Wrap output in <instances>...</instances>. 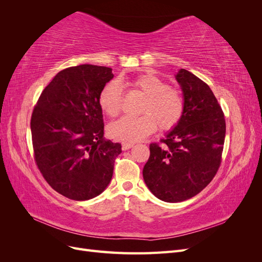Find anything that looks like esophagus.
<instances>
[{
    "instance_id": "esophagus-1",
    "label": "esophagus",
    "mask_w": 262,
    "mask_h": 262,
    "mask_svg": "<svg viewBox=\"0 0 262 262\" xmlns=\"http://www.w3.org/2000/svg\"><path fill=\"white\" fill-rule=\"evenodd\" d=\"M133 145H134V143H132V142H123V143H122V149L126 150V149L131 148Z\"/></svg>"
}]
</instances>
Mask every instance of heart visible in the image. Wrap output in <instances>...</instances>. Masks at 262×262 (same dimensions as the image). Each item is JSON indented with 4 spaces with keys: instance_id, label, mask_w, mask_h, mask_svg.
<instances>
[{
    "instance_id": "heart-1",
    "label": "heart",
    "mask_w": 262,
    "mask_h": 262,
    "mask_svg": "<svg viewBox=\"0 0 262 262\" xmlns=\"http://www.w3.org/2000/svg\"><path fill=\"white\" fill-rule=\"evenodd\" d=\"M131 89L143 93L146 99L140 117L125 116L108 126L109 136L122 142H137L156 131L157 123L162 130H171L179 123L185 113V100L175 87L152 74L140 75L130 81ZM99 106L109 117L120 113L121 89L116 82L108 83L99 95Z\"/></svg>"
}]
</instances>
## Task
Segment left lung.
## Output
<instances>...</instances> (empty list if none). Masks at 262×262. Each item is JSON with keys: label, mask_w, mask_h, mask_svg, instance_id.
I'll use <instances>...</instances> for the list:
<instances>
[{"label": "left lung", "mask_w": 262, "mask_h": 262, "mask_svg": "<svg viewBox=\"0 0 262 262\" xmlns=\"http://www.w3.org/2000/svg\"><path fill=\"white\" fill-rule=\"evenodd\" d=\"M185 100L179 123L161 142L150 143L143 168L147 188L165 202L194 196L216 175L222 162L226 124L223 110L207 83L189 71L176 75Z\"/></svg>", "instance_id": "obj_1"}]
</instances>
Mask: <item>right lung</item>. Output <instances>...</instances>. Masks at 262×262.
Masks as SVG:
<instances>
[{
  "label": "right lung",
  "mask_w": 262,
  "mask_h": 262,
  "mask_svg": "<svg viewBox=\"0 0 262 262\" xmlns=\"http://www.w3.org/2000/svg\"><path fill=\"white\" fill-rule=\"evenodd\" d=\"M112 69L92 64L60 71L42 91L30 120L35 162L52 189L90 200L113 178L121 144L104 139L99 95Z\"/></svg>",
  "instance_id": "right-lung-1"
}]
</instances>
